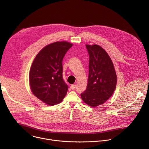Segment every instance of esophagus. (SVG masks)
<instances>
[{
  "instance_id": "esophagus-1",
  "label": "esophagus",
  "mask_w": 149,
  "mask_h": 149,
  "mask_svg": "<svg viewBox=\"0 0 149 149\" xmlns=\"http://www.w3.org/2000/svg\"><path fill=\"white\" fill-rule=\"evenodd\" d=\"M76 88V85H71V86H70V88L72 90H74Z\"/></svg>"
}]
</instances>
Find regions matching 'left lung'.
Here are the masks:
<instances>
[{"label": "left lung", "instance_id": "left-lung-1", "mask_svg": "<svg viewBox=\"0 0 149 149\" xmlns=\"http://www.w3.org/2000/svg\"><path fill=\"white\" fill-rule=\"evenodd\" d=\"M89 54V74L87 88L82 100L95 107L108 100L117 85V75L110 56L98 45H86Z\"/></svg>", "mask_w": 149, "mask_h": 149}]
</instances>
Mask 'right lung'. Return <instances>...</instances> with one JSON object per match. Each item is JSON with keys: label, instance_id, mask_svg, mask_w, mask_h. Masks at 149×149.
I'll list each match as a JSON object with an SVG mask.
<instances>
[{"label": "right lung", "instance_id": "1", "mask_svg": "<svg viewBox=\"0 0 149 149\" xmlns=\"http://www.w3.org/2000/svg\"><path fill=\"white\" fill-rule=\"evenodd\" d=\"M72 44L56 42L42 48L34 59L29 80L33 95L48 105L60 103L68 87L62 78V60Z\"/></svg>", "mask_w": 149, "mask_h": 149}]
</instances>
